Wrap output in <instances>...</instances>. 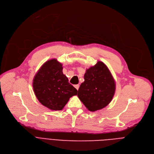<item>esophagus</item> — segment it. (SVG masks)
<instances>
[{"label": "esophagus", "instance_id": "esophagus-1", "mask_svg": "<svg viewBox=\"0 0 154 154\" xmlns=\"http://www.w3.org/2000/svg\"><path fill=\"white\" fill-rule=\"evenodd\" d=\"M74 87H75V88H76V89L78 91L79 90V84H77V85H74Z\"/></svg>", "mask_w": 154, "mask_h": 154}]
</instances>
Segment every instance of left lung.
<instances>
[{"mask_svg": "<svg viewBox=\"0 0 154 154\" xmlns=\"http://www.w3.org/2000/svg\"><path fill=\"white\" fill-rule=\"evenodd\" d=\"M115 91L116 82L111 72L106 64L98 61L86 70L77 96L88 110L94 112L106 107Z\"/></svg>", "mask_w": 154, "mask_h": 154, "instance_id": "left-lung-1", "label": "left lung"}]
</instances>
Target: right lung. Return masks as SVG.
<instances>
[{
    "label": "right lung",
    "instance_id": "right-lung-1",
    "mask_svg": "<svg viewBox=\"0 0 154 154\" xmlns=\"http://www.w3.org/2000/svg\"><path fill=\"white\" fill-rule=\"evenodd\" d=\"M62 64L57 59L45 62L33 80L37 99L44 106L52 110H61L77 91L62 72Z\"/></svg>",
    "mask_w": 154,
    "mask_h": 154
}]
</instances>
